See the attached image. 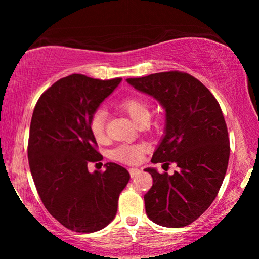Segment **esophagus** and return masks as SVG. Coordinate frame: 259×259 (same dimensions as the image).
Masks as SVG:
<instances>
[{"label": "esophagus", "mask_w": 259, "mask_h": 259, "mask_svg": "<svg viewBox=\"0 0 259 259\" xmlns=\"http://www.w3.org/2000/svg\"><path fill=\"white\" fill-rule=\"evenodd\" d=\"M129 172H130V176L131 178H135L137 175L140 172V170L137 169V168H130L129 169Z\"/></svg>", "instance_id": "34e87169"}]
</instances>
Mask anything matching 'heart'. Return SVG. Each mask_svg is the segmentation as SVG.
Instances as JSON below:
<instances>
[{
  "mask_svg": "<svg viewBox=\"0 0 259 259\" xmlns=\"http://www.w3.org/2000/svg\"><path fill=\"white\" fill-rule=\"evenodd\" d=\"M119 107L128 114L136 124L139 126L147 124L151 120V111L147 103L143 98L129 97L120 102ZM105 123H106V112L97 109L89 120V129L94 138L102 142L105 138ZM145 146L143 145H120L113 151L112 155L116 161L126 164H136L142 160Z\"/></svg>",
  "mask_w": 259,
  "mask_h": 259,
  "instance_id": "obj_1",
  "label": "heart"
}]
</instances>
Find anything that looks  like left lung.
<instances>
[{"label":"left lung","instance_id":"left-lung-1","mask_svg":"<svg viewBox=\"0 0 259 259\" xmlns=\"http://www.w3.org/2000/svg\"><path fill=\"white\" fill-rule=\"evenodd\" d=\"M126 82L165 109L164 135L152 163L178 166L174 175L145 169L153 178L144 196L147 216L164 227L190 225L216 199L229 164V133L221 106L207 87L187 73H155Z\"/></svg>","mask_w":259,"mask_h":259}]
</instances>
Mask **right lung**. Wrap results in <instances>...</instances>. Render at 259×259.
Wrapping results in <instances>:
<instances>
[{"label":"right lung","mask_w":259,"mask_h":259,"mask_svg":"<svg viewBox=\"0 0 259 259\" xmlns=\"http://www.w3.org/2000/svg\"><path fill=\"white\" fill-rule=\"evenodd\" d=\"M121 81L72 74L46 90L33 112L27 152L34 184L51 216L78 233L97 232L113 221L130 179L128 170L113 162L103 172L88 170V163L103 160L89 120Z\"/></svg>","instance_id":"add662e5"}]
</instances>
